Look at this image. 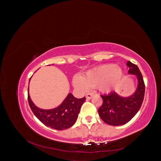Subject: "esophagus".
Segmentation results:
<instances>
[{
  "mask_svg": "<svg viewBox=\"0 0 161 161\" xmlns=\"http://www.w3.org/2000/svg\"><path fill=\"white\" fill-rule=\"evenodd\" d=\"M93 96V93H88V94H86V98H87V99H89V100H91V97H92Z\"/></svg>",
  "mask_w": 161,
  "mask_h": 161,
  "instance_id": "34e87169",
  "label": "esophagus"
}]
</instances>
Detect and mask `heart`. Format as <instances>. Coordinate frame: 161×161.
<instances>
[{"mask_svg": "<svg viewBox=\"0 0 161 161\" xmlns=\"http://www.w3.org/2000/svg\"><path fill=\"white\" fill-rule=\"evenodd\" d=\"M124 77L122 69L114 64H105L88 70L82 77L73 78L74 86L81 91L96 87L103 93H110L119 86Z\"/></svg>", "mask_w": 161, "mask_h": 161, "instance_id": "1", "label": "heart"}]
</instances>
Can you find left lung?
I'll return each mask as SVG.
<instances>
[{
	"instance_id": "8db88e82",
	"label": "left lung",
	"mask_w": 161,
	"mask_h": 161,
	"mask_svg": "<svg viewBox=\"0 0 161 161\" xmlns=\"http://www.w3.org/2000/svg\"><path fill=\"white\" fill-rule=\"evenodd\" d=\"M128 74L135 75L137 80V89L132 95L121 96L114 91L108 95L101 96L103 103L98 109L102 120L111 125H121L133 119L142 104L145 86L142 75L136 65L128 61Z\"/></svg>"
}]
</instances>
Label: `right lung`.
<instances>
[{
	"label": "right lung",
	"mask_w": 161,
	"mask_h": 161,
	"mask_svg": "<svg viewBox=\"0 0 161 161\" xmlns=\"http://www.w3.org/2000/svg\"><path fill=\"white\" fill-rule=\"evenodd\" d=\"M28 100L33 114L42 124L55 130H62L70 128L75 124L86 97L77 98L70 93L58 107L53 109H44L37 107L33 103L29 95L28 87Z\"/></svg>",
	"instance_id": "obj_1"
}]
</instances>
